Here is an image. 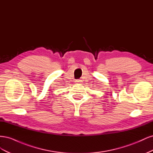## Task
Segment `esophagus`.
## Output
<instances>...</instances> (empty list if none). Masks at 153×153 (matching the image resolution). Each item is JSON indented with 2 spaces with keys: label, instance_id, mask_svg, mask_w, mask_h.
Wrapping results in <instances>:
<instances>
[{
  "label": "esophagus",
  "instance_id": "34e87169",
  "mask_svg": "<svg viewBox=\"0 0 153 153\" xmlns=\"http://www.w3.org/2000/svg\"><path fill=\"white\" fill-rule=\"evenodd\" d=\"M80 80H76V82H79Z\"/></svg>",
  "mask_w": 153,
  "mask_h": 153
}]
</instances>
